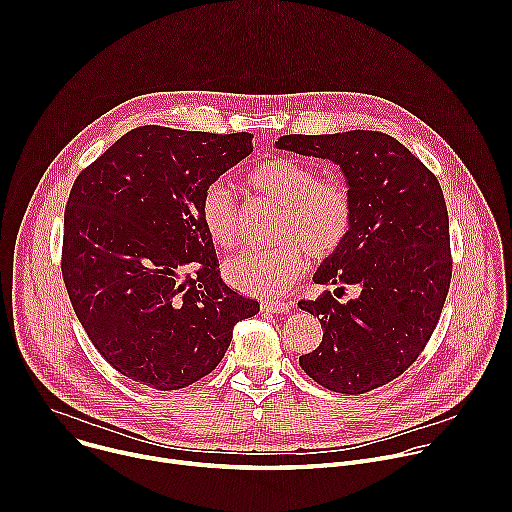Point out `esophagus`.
<instances>
[{"mask_svg": "<svg viewBox=\"0 0 512 512\" xmlns=\"http://www.w3.org/2000/svg\"><path fill=\"white\" fill-rule=\"evenodd\" d=\"M291 310V306L287 302H263L261 304V312L265 314H287Z\"/></svg>", "mask_w": 512, "mask_h": 512, "instance_id": "1", "label": "esophagus"}]
</instances>
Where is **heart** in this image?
<instances>
[{
    "instance_id": "heart-1",
    "label": "heart",
    "mask_w": 512,
    "mask_h": 512,
    "mask_svg": "<svg viewBox=\"0 0 512 512\" xmlns=\"http://www.w3.org/2000/svg\"><path fill=\"white\" fill-rule=\"evenodd\" d=\"M249 188L281 206L273 249H251L225 263V279L243 294L269 298L294 283L306 269V257L328 259L346 243L354 202L342 180H320L314 166L271 156L249 170ZM200 221L208 239L221 249L239 243L241 216L233 192L223 182H210L200 198Z\"/></svg>"
}]
</instances>
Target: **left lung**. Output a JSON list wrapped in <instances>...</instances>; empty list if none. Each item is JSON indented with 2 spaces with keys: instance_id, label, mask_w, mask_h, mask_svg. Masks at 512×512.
<instances>
[{
  "instance_id": "obj_1",
  "label": "left lung",
  "mask_w": 512,
  "mask_h": 512,
  "mask_svg": "<svg viewBox=\"0 0 512 512\" xmlns=\"http://www.w3.org/2000/svg\"><path fill=\"white\" fill-rule=\"evenodd\" d=\"M275 148L336 164L354 202L350 235L318 267L314 283L358 285L360 296L340 304L324 291L298 304L324 330L300 367L336 393L387 385L425 348L450 289L442 186L403 143L379 131L283 135Z\"/></svg>"
}]
</instances>
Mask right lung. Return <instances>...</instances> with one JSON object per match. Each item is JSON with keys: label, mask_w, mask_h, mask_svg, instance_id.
Here are the masks:
<instances>
[{"label": "right lung", "mask_w": 512, "mask_h": 512, "mask_svg": "<svg viewBox=\"0 0 512 512\" xmlns=\"http://www.w3.org/2000/svg\"><path fill=\"white\" fill-rule=\"evenodd\" d=\"M253 152V135L131 129L72 184L62 277L111 367L158 391L184 389L223 360L259 304L218 273L200 221L210 182Z\"/></svg>", "instance_id": "add662e5"}]
</instances>
